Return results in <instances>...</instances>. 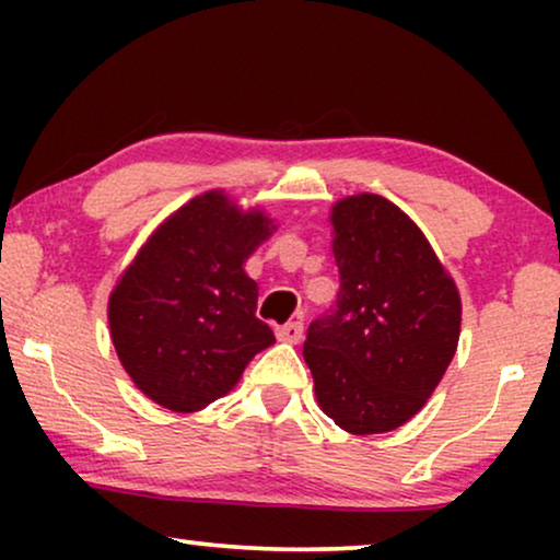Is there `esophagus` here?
I'll use <instances>...</instances> for the list:
<instances>
[{"label": "esophagus", "instance_id": "34e87169", "mask_svg": "<svg viewBox=\"0 0 560 560\" xmlns=\"http://www.w3.org/2000/svg\"><path fill=\"white\" fill-rule=\"evenodd\" d=\"M280 341L285 343H298L303 339V324L301 320H293V324H285V326H278V331H275Z\"/></svg>", "mask_w": 560, "mask_h": 560}]
</instances>
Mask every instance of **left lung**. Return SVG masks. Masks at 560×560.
I'll list each match as a JSON object with an SVG mask.
<instances>
[{
    "label": "left lung",
    "mask_w": 560,
    "mask_h": 560,
    "mask_svg": "<svg viewBox=\"0 0 560 560\" xmlns=\"http://www.w3.org/2000/svg\"><path fill=\"white\" fill-rule=\"evenodd\" d=\"M339 295L303 343L320 410L354 435L423 408L456 354L462 298L423 232L387 198L334 206Z\"/></svg>",
    "instance_id": "8db88e82"
}]
</instances>
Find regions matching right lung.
Segmentation results:
<instances>
[{
    "mask_svg": "<svg viewBox=\"0 0 560 560\" xmlns=\"http://www.w3.org/2000/svg\"><path fill=\"white\" fill-rule=\"evenodd\" d=\"M272 229L262 211L209 190L175 211L121 275L109 298L112 341L150 400L201 410L272 347V328L257 318V282L244 272Z\"/></svg>",
    "mask_w": 560,
    "mask_h": 560,
    "instance_id": "add662e5",
    "label": "right lung"
}]
</instances>
